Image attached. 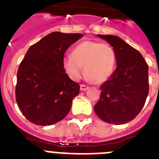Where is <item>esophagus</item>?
Returning a JSON list of instances; mask_svg holds the SVG:
<instances>
[{
	"instance_id": "esophagus-1",
	"label": "esophagus",
	"mask_w": 159,
	"mask_h": 159,
	"mask_svg": "<svg viewBox=\"0 0 159 159\" xmlns=\"http://www.w3.org/2000/svg\"><path fill=\"white\" fill-rule=\"evenodd\" d=\"M88 89H89V87L87 86V85H84V84H81L80 85L81 91H87Z\"/></svg>"
}]
</instances>
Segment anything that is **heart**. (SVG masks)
Instances as JSON below:
<instances>
[{"mask_svg":"<svg viewBox=\"0 0 159 159\" xmlns=\"http://www.w3.org/2000/svg\"><path fill=\"white\" fill-rule=\"evenodd\" d=\"M116 63V52L107 43L85 40L73 49L72 56L63 60V66L74 80L80 78L84 71L91 82L99 84L105 82L112 75Z\"/></svg>","mask_w":159,"mask_h":159,"instance_id":"1","label":"heart"}]
</instances>
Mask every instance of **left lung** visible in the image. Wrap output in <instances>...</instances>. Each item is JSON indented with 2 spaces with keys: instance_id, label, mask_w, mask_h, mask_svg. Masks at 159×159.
<instances>
[{
  "instance_id": "1",
  "label": "left lung",
  "mask_w": 159,
  "mask_h": 159,
  "mask_svg": "<svg viewBox=\"0 0 159 159\" xmlns=\"http://www.w3.org/2000/svg\"><path fill=\"white\" fill-rule=\"evenodd\" d=\"M97 36L113 48L117 66L100 86V99L94 111L106 123L124 124L133 120L145 104L149 92L148 65L139 52L119 36Z\"/></svg>"
}]
</instances>
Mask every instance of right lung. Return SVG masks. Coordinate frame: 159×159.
Segmentation results:
<instances>
[{"instance_id":"add662e5","label":"right lung","mask_w":159,"mask_h":159,"mask_svg":"<svg viewBox=\"0 0 159 159\" xmlns=\"http://www.w3.org/2000/svg\"><path fill=\"white\" fill-rule=\"evenodd\" d=\"M83 36L53 32L31 46L19 66L16 100L25 117L39 126H49L67 116L80 84L66 74L64 55Z\"/></svg>"}]
</instances>
